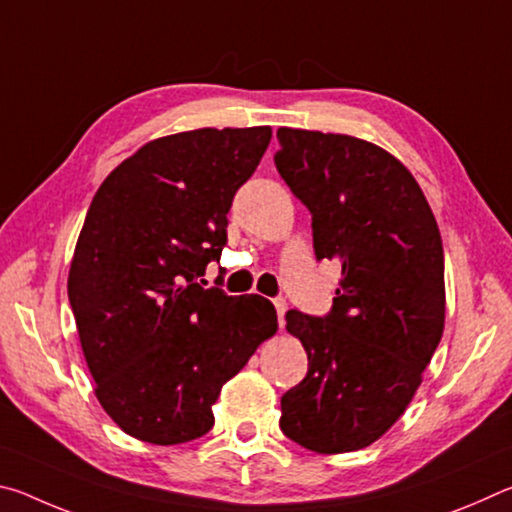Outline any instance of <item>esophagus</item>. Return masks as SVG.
Returning <instances> with one entry per match:
<instances>
[{
    "mask_svg": "<svg viewBox=\"0 0 512 512\" xmlns=\"http://www.w3.org/2000/svg\"><path fill=\"white\" fill-rule=\"evenodd\" d=\"M273 305H275V311H277V323H280V327H284V314H287V300L275 298Z\"/></svg>",
    "mask_w": 512,
    "mask_h": 512,
    "instance_id": "34e87169",
    "label": "esophagus"
}]
</instances>
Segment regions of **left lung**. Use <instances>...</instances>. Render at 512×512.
Segmentation results:
<instances>
[{
    "label": "left lung",
    "mask_w": 512,
    "mask_h": 512,
    "mask_svg": "<svg viewBox=\"0 0 512 512\" xmlns=\"http://www.w3.org/2000/svg\"><path fill=\"white\" fill-rule=\"evenodd\" d=\"M275 167L311 212L316 259L341 280L325 316L287 311L307 377L282 395L280 429L316 454L368 447L406 411L445 325V255L420 185L350 135L277 131Z\"/></svg>",
    "instance_id": "8db88e82"
}]
</instances>
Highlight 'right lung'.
Instances as JSON below:
<instances>
[{
    "label": "right lung",
    "instance_id": "1",
    "mask_svg": "<svg viewBox=\"0 0 512 512\" xmlns=\"http://www.w3.org/2000/svg\"><path fill=\"white\" fill-rule=\"evenodd\" d=\"M271 135L255 126L160 137L92 198L67 293L94 393L128 436L153 445L205 436L221 386L275 334L271 300L201 280Z\"/></svg>",
    "mask_w": 512,
    "mask_h": 512
}]
</instances>
